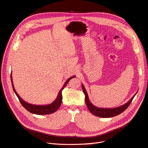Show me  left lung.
Returning <instances> with one entry per match:
<instances>
[{"instance_id":"obj_1","label":"left lung","mask_w":148,"mask_h":148,"mask_svg":"<svg viewBox=\"0 0 148 148\" xmlns=\"http://www.w3.org/2000/svg\"><path fill=\"white\" fill-rule=\"evenodd\" d=\"M82 89L85 95V102H86V104L88 107V109L90 111V112L92 114L94 115H96L97 117H102V118H109V117H113L115 116H117L121 113H122L123 111L126 110L128 107L131 104L132 100L133 99L134 97L135 96L136 93L134 95L131 99L128 102H127L126 104H123V106H121L118 107H115V108H99V107H97L96 106H95L91 104V102L89 101L88 98V93L86 92V90L85 89L84 86L83 84L82 85Z\"/></svg>"}]
</instances>
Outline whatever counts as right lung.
Wrapping results in <instances>:
<instances>
[{
	"mask_svg": "<svg viewBox=\"0 0 148 148\" xmlns=\"http://www.w3.org/2000/svg\"><path fill=\"white\" fill-rule=\"evenodd\" d=\"M75 78V76H73L70 78H69L65 82V84H64L63 87L61 88V89L60 90L59 94H58V96L56 98V99L53 101V102H52L51 104H48V105H34V104H29V103L26 102V101H23V99H21L20 97V96L18 95L15 90V89L14 88V86H13V81H12V73L10 75V78H11V82H12V88L13 89V91L15 92V95H16V96L18 98V99L21 103V104L28 111H29V112L33 113L34 114L36 115H47V114H52L53 112H56L59 108L60 107L61 103L62 101V91L63 89H64V88L66 86V85L67 84V83H69V82L71 78Z\"/></svg>",
	"mask_w": 148,
	"mask_h": 148,
	"instance_id": "obj_1",
	"label": "right lung"
}]
</instances>
